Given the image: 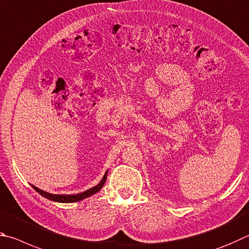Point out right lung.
Segmentation results:
<instances>
[{
    "label": "right lung",
    "mask_w": 249,
    "mask_h": 249,
    "mask_svg": "<svg viewBox=\"0 0 249 249\" xmlns=\"http://www.w3.org/2000/svg\"><path fill=\"white\" fill-rule=\"evenodd\" d=\"M107 174L108 171L105 173V175L103 177V179L100 180L99 184H97L94 187H91V188L87 189L85 191H83V193L80 194H75V195H53V194H49L47 193L45 190H41L37 188L36 186L32 185L33 188L37 191L39 195H41L42 197H45L47 199L51 200V201H55V202H61V203H72V202H77V201H81V200L85 199V198H89L90 196L95 195L96 193H98V191L103 188V186L105 185V181L107 179Z\"/></svg>",
    "instance_id": "add662e5"
}]
</instances>
